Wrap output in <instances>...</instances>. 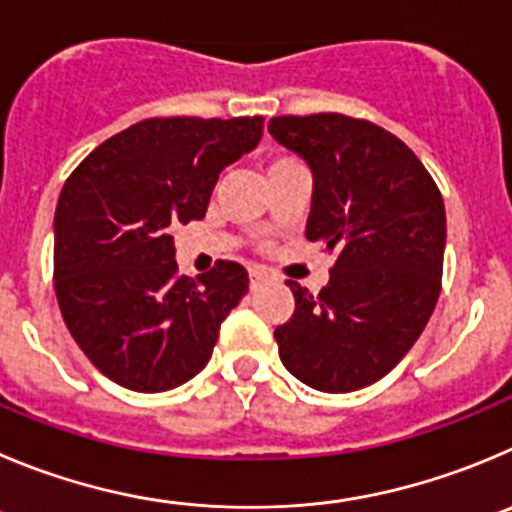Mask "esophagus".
I'll list each match as a JSON object with an SVG mask.
<instances>
[{
	"mask_svg": "<svg viewBox=\"0 0 512 512\" xmlns=\"http://www.w3.org/2000/svg\"><path fill=\"white\" fill-rule=\"evenodd\" d=\"M267 280H270L267 270H262V267H250V288L252 290H257L260 285H265Z\"/></svg>",
	"mask_w": 512,
	"mask_h": 512,
	"instance_id": "34e87169",
	"label": "esophagus"
}]
</instances>
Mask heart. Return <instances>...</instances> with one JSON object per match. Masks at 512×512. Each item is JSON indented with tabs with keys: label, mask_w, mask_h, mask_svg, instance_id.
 Returning <instances> with one entry per match:
<instances>
[{
	"label": "heart",
	"mask_w": 512,
	"mask_h": 512,
	"mask_svg": "<svg viewBox=\"0 0 512 512\" xmlns=\"http://www.w3.org/2000/svg\"><path fill=\"white\" fill-rule=\"evenodd\" d=\"M295 156H275V159H270V166H267V171H278V169H283V166H288V164H295Z\"/></svg>",
	"instance_id": "b5f03b06"
}]
</instances>
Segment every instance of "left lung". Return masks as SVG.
I'll use <instances>...</instances> for the list:
<instances>
[{"label":"left lung","instance_id":"8db88e82","mask_svg":"<svg viewBox=\"0 0 512 512\" xmlns=\"http://www.w3.org/2000/svg\"><path fill=\"white\" fill-rule=\"evenodd\" d=\"M267 131L308 161L305 237L336 257L318 295L288 280L295 310L275 328L280 361L318 391L364 389L407 356L437 303L442 194L407 143L364 118L278 116Z\"/></svg>","mask_w":512,"mask_h":512}]
</instances>
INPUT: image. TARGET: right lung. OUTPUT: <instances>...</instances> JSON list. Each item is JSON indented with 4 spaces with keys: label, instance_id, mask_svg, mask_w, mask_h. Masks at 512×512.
Returning a JSON list of instances; mask_svg holds the SVG:
<instances>
[{
    "label": "right lung",
    "instance_id": "obj_1",
    "mask_svg": "<svg viewBox=\"0 0 512 512\" xmlns=\"http://www.w3.org/2000/svg\"><path fill=\"white\" fill-rule=\"evenodd\" d=\"M262 116L146 118L90 151L55 209V295L90 364L131 391L186 384L247 293L240 262L181 278L174 227L202 219L219 174L252 151Z\"/></svg>",
    "mask_w": 512,
    "mask_h": 512
}]
</instances>
